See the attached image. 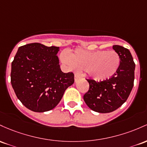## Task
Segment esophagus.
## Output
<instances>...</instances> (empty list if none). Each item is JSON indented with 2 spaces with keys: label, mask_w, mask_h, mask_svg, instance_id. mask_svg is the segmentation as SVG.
<instances>
[{
  "label": "esophagus",
  "mask_w": 147,
  "mask_h": 147,
  "mask_svg": "<svg viewBox=\"0 0 147 147\" xmlns=\"http://www.w3.org/2000/svg\"><path fill=\"white\" fill-rule=\"evenodd\" d=\"M80 78V74H75V75H74V79H75V81L76 82L77 80H78Z\"/></svg>",
  "instance_id": "1"
}]
</instances>
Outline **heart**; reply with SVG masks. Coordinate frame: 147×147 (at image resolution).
<instances>
[{
	"mask_svg": "<svg viewBox=\"0 0 147 147\" xmlns=\"http://www.w3.org/2000/svg\"><path fill=\"white\" fill-rule=\"evenodd\" d=\"M62 62L72 68L85 70L90 78L102 82L113 77L120 65V57L113 51H88L76 49L66 56L61 55Z\"/></svg>",
	"mask_w": 147,
	"mask_h": 147,
	"instance_id": "b5f03b06",
	"label": "heart"
}]
</instances>
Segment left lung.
<instances>
[{
	"mask_svg": "<svg viewBox=\"0 0 147 147\" xmlns=\"http://www.w3.org/2000/svg\"><path fill=\"white\" fill-rule=\"evenodd\" d=\"M113 49L120 57L117 71L105 81L87 79L90 88L83 96L87 106L99 113H111L119 108L129 96L134 83L136 65L130 51L119 45Z\"/></svg>",
	"mask_w": 147,
	"mask_h": 147,
	"instance_id": "left-lung-1",
	"label": "left lung"
}]
</instances>
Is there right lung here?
<instances>
[{
	"label": "right lung",
	"instance_id": "obj_1",
	"mask_svg": "<svg viewBox=\"0 0 147 147\" xmlns=\"http://www.w3.org/2000/svg\"><path fill=\"white\" fill-rule=\"evenodd\" d=\"M59 47L32 43L20 47L11 62V84L28 109L44 113L53 109L74 82L72 72L61 71Z\"/></svg>",
	"mask_w": 147,
	"mask_h": 147
}]
</instances>
